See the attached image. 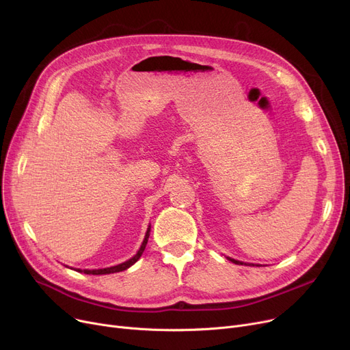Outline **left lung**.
Here are the masks:
<instances>
[{
    "label": "left lung",
    "mask_w": 350,
    "mask_h": 350,
    "mask_svg": "<svg viewBox=\"0 0 350 350\" xmlns=\"http://www.w3.org/2000/svg\"><path fill=\"white\" fill-rule=\"evenodd\" d=\"M228 260H230L231 262H234V264H238V265L241 264V265H243V262H241V261H237V260H232V258H228ZM250 265H251V264H250Z\"/></svg>",
    "instance_id": "left-lung-1"
}]
</instances>
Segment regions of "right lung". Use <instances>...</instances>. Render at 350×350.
Masks as SVG:
<instances>
[{
	"label": "right lung",
	"mask_w": 350,
	"mask_h": 350,
	"mask_svg": "<svg viewBox=\"0 0 350 350\" xmlns=\"http://www.w3.org/2000/svg\"><path fill=\"white\" fill-rule=\"evenodd\" d=\"M149 232H150V227L147 228V232H146V237H144V240H143V244H142L140 250L137 251V254L133 256V258H131L129 261H126L123 264H119V265H115V267H110V268H103V269H92V271L90 269H83V271L78 269V271L79 272H85V273H92V275H102V273H113V272H120V271L127 269L129 267H132L142 256V254H143V251L146 248L147 240H149Z\"/></svg>",
	"instance_id": "right-lung-1"
}]
</instances>
